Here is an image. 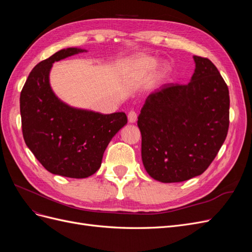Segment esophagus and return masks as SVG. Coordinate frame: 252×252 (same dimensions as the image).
<instances>
[{
	"mask_svg": "<svg viewBox=\"0 0 252 252\" xmlns=\"http://www.w3.org/2000/svg\"><path fill=\"white\" fill-rule=\"evenodd\" d=\"M128 122L129 123H135L136 122V119H138V116H136V113H135V111H133V110H131V111H129L128 112Z\"/></svg>",
	"mask_w": 252,
	"mask_h": 252,
	"instance_id": "34e87169",
	"label": "esophagus"
}]
</instances>
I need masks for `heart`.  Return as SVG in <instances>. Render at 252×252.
<instances>
[{"mask_svg":"<svg viewBox=\"0 0 252 252\" xmlns=\"http://www.w3.org/2000/svg\"><path fill=\"white\" fill-rule=\"evenodd\" d=\"M156 66H157V60L155 58H151L149 56L140 53V55H136L128 61L127 74L133 79L146 78L155 70ZM167 73H168V68L166 66L159 67L158 69L155 72L156 81L159 82L164 80L166 78Z\"/></svg>","mask_w":252,"mask_h":252,"instance_id":"obj_1","label":"heart"}]
</instances>
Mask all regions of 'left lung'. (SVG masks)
Masks as SVG:
<instances>
[{
  "label": "left lung",
  "instance_id": "1",
  "mask_svg": "<svg viewBox=\"0 0 252 252\" xmlns=\"http://www.w3.org/2000/svg\"><path fill=\"white\" fill-rule=\"evenodd\" d=\"M186 85L167 84L147 96L138 119L142 161L152 179L178 183L202 174L229 127V90L210 60L193 56Z\"/></svg>",
  "mask_w": 252,
  "mask_h": 252
}]
</instances>
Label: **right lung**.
I'll return each instance as SVG.
<instances>
[{
	"label": "right lung",
	"instance_id": "right-lung-1",
	"mask_svg": "<svg viewBox=\"0 0 252 252\" xmlns=\"http://www.w3.org/2000/svg\"><path fill=\"white\" fill-rule=\"evenodd\" d=\"M85 49L69 47L42 61L21 91L22 131L27 147L44 168L66 178L84 179L101 167L105 149L127 124L124 112L103 114L71 107L53 93L52 64Z\"/></svg>",
	"mask_w": 252,
	"mask_h": 252
}]
</instances>
